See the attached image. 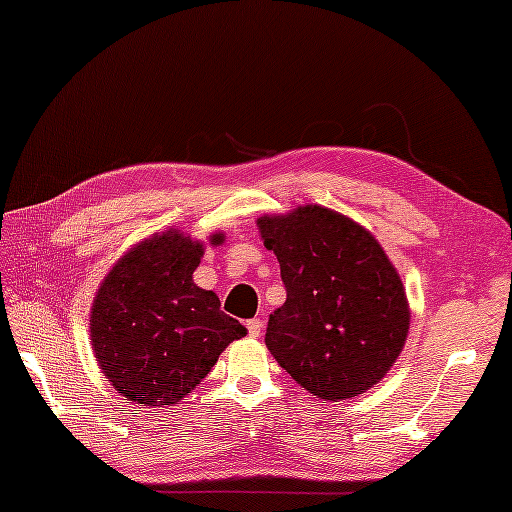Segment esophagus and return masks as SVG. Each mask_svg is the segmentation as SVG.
<instances>
[{
	"mask_svg": "<svg viewBox=\"0 0 512 512\" xmlns=\"http://www.w3.org/2000/svg\"><path fill=\"white\" fill-rule=\"evenodd\" d=\"M246 328H248V334L255 339V336L262 334V319H248Z\"/></svg>",
	"mask_w": 512,
	"mask_h": 512,
	"instance_id": "34e87169",
	"label": "esophagus"
}]
</instances>
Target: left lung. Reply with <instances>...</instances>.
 Instances as JSON below:
<instances>
[{"label": "left lung", "mask_w": 512, "mask_h": 512, "mask_svg": "<svg viewBox=\"0 0 512 512\" xmlns=\"http://www.w3.org/2000/svg\"><path fill=\"white\" fill-rule=\"evenodd\" d=\"M257 224L286 286V303L268 319L270 354L317 398L363 394L396 363L409 332L405 288L385 250L317 204Z\"/></svg>", "instance_id": "8db88e82"}]
</instances>
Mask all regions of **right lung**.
<instances>
[{"label":"right lung","instance_id":"1","mask_svg":"<svg viewBox=\"0 0 512 512\" xmlns=\"http://www.w3.org/2000/svg\"><path fill=\"white\" fill-rule=\"evenodd\" d=\"M202 255V244L178 231L145 239L110 270L94 299L96 361L134 405H178L224 347L246 336L244 325L220 310L215 292L193 284Z\"/></svg>","mask_w":512,"mask_h":512}]
</instances>
